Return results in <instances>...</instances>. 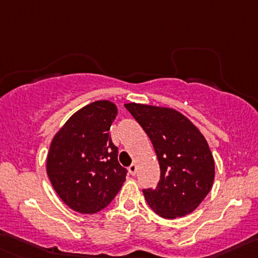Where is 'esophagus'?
<instances>
[{
	"mask_svg": "<svg viewBox=\"0 0 258 258\" xmlns=\"http://www.w3.org/2000/svg\"><path fill=\"white\" fill-rule=\"evenodd\" d=\"M128 172L131 173L132 176L136 175V172H137V165H136V163H132V165L130 166V167H128Z\"/></svg>",
	"mask_w": 258,
	"mask_h": 258,
	"instance_id": "obj_1",
	"label": "esophagus"
}]
</instances>
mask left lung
Returning <instances> with one entry per match:
<instances>
[{"mask_svg":"<svg viewBox=\"0 0 258 258\" xmlns=\"http://www.w3.org/2000/svg\"><path fill=\"white\" fill-rule=\"evenodd\" d=\"M124 107L150 137L160 163L157 187L144 189L148 206L170 220L191 213L215 179V161L204 135L173 108L141 103Z\"/></svg>","mask_w":258,"mask_h":258,"instance_id":"left-lung-1","label":"left lung"}]
</instances>
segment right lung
I'll list each match as a JSON object with an SVG mask.
<instances>
[{
  "mask_svg": "<svg viewBox=\"0 0 258 258\" xmlns=\"http://www.w3.org/2000/svg\"><path fill=\"white\" fill-rule=\"evenodd\" d=\"M116 114L110 101L90 103L70 117L49 146V181L76 212L92 215L107 207L126 181L110 135Z\"/></svg>",
  "mask_w": 258,
  "mask_h": 258,
  "instance_id": "1",
  "label": "right lung"
}]
</instances>
